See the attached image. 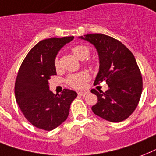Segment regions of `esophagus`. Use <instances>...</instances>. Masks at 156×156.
Instances as JSON below:
<instances>
[{
    "label": "esophagus",
    "instance_id": "esophagus-1",
    "mask_svg": "<svg viewBox=\"0 0 156 156\" xmlns=\"http://www.w3.org/2000/svg\"><path fill=\"white\" fill-rule=\"evenodd\" d=\"M87 92H78V95L79 96H82V97H84L85 95H87Z\"/></svg>",
    "mask_w": 156,
    "mask_h": 156
}]
</instances>
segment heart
<instances>
[{
  "mask_svg": "<svg viewBox=\"0 0 156 156\" xmlns=\"http://www.w3.org/2000/svg\"><path fill=\"white\" fill-rule=\"evenodd\" d=\"M72 53L80 59H84L87 58L90 54V49L86 45H76L72 49ZM89 62L92 63L93 62L89 61ZM54 67L57 70L59 69L60 67V63H59V58L57 56L54 58ZM90 80V75L86 71H81V72H76V73H73V74L69 75L67 78V83L68 85H70L72 88L77 89H84V87L86 86L87 83Z\"/></svg>",
  "mask_w": 156,
  "mask_h": 156,
  "instance_id": "1",
  "label": "heart"
}]
</instances>
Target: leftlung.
Here are the masks:
<instances>
[{"instance_id":"obj_1","label":"left lung","mask_w":156,"mask_h":156,"mask_svg":"<svg viewBox=\"0 0 156 156\" xmlns=\"http://www.w3.org/2000/svg\"><path fill=\"white\" fill-rule=\"evenodd\" d=\"M97 49L99 72L94 84L106 81V92L91 89L98 102L92 111L98 116L111 122H121L137 108L142 91V77L133 54L118 40L101 33L84 35Z\"/></svg>"}]
</instances>
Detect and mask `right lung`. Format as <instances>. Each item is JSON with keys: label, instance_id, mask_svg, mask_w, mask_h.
I'll list each match as a JSON object with an SVG mask.
<instances>
[{"label": "right lung", "instance_id": "right-lung-1", "mask_svg": "<svg viewBox=\"0 0 156 156\" xmlns=\"http://www.w3.org/2000/svg\"><path fill=\"white\" fill-rule=\"evenodd\" d=\"M74 37L49 38L37 43L27 54L17 75L15 99L24 117L40 129L51 131L67 119L70 106L77 97L65 89L61 94L49 89V80L56 75L54 61L58 52Z\"/></svg>", "mask_w": 156, "mask_h": 156}]
</instances>
